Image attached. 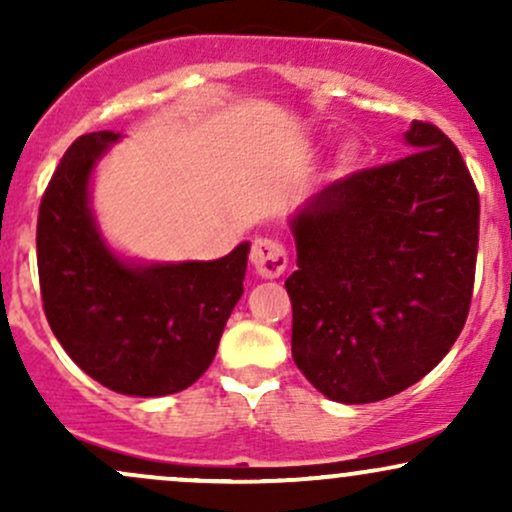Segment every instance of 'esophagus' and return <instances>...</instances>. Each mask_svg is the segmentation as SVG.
<instances>
[{"instance_id":"obj_1","label":"esophagus","mask_w":512,"mask_h":512,"mask_svg":"<svg viewBox=\"0 0 512 512\" xmlns=\"http://www.w3.org/2000/svg\"><path fill=\"white\" fill-rule=\"evenodd\" d=\"M250 262L252 267H255V272L264 276V279H276L279 274H284L289 257H286L284 245H279L276 240L257 238L255 243H252Z\"/></svg>"}]
</instances>
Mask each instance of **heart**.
Instances as JSON below:
<instances>
[{"mask_svg": "<svg viewBox=\"0 0 512 512\" xmlns=\"http://www.w3.org/2000/svg\"><path fill=\"white\" fill-rule=\"evenodd\" d=\"M358 156H361V149L354 142H344L334 149L332 163H330V178L332 180H344L354 173Z\"/></svg>", "mask_w": 512, "mask_h": 512, "instance_id": "obj_1", "label": "heart"}]
</instances>
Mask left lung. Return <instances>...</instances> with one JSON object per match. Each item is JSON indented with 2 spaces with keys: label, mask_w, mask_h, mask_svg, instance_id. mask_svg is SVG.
<instances>
[{
  "label": "left lung",
  "mask_w": 512,
  "mask_h": 512,
  "mask_svg": "<svg viewBox=\"0 0 512 512\" xmlns=\"http://www.w3.org/2000/svg\"><path fill=\"white\" fill-rule=\"evenodd\" d=\"M409 154L361 170L291 214V354L332 402L397 395L443 361L469 313L479 195L457 146L426 122Z\"/></svg>",
  "instance_id": "obj_1"
}]
</instances>
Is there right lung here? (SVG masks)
I'll return each mask as SVG.
<instances>
[{
  "label": "right lung",
  "mask_w": 512,
  "mask_h": 512,
  "mask_svg": "<svg viewBox=\"0 0 512 512\" xmlns=\"http://www.w3.org/2000/svg\"><path fill=\"white\" fill-rule=\"evenodd\" d=\"M120 132L69 146L38 214V274L48 322L69 358L108 390L163 397L214 361L243 296L250 243L219 260H134L108 243L91 204L93 175Z\"/></svg>",
  "instance_id": "1"
}]
</instances>
